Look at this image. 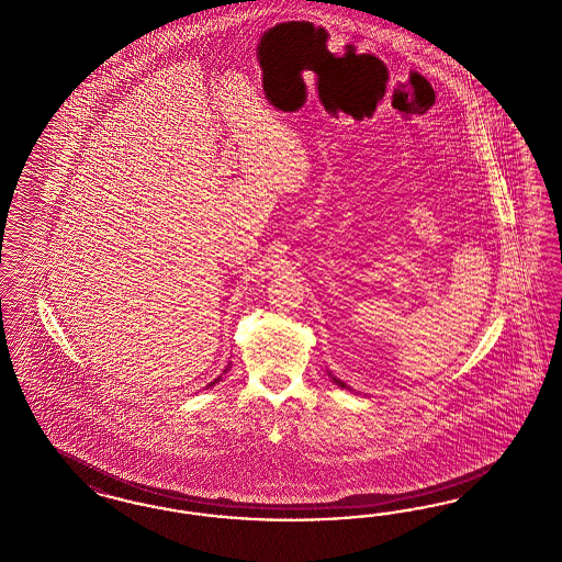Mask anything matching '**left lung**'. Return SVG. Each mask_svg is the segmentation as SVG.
<instances>
[{"label":"left lung","mask_w":562,"mask_h":562,"mask_svg":"<svg viewBox=\"0 0 562 562\" xmlns=\"http://www.w3.org/2000/svg\"><path fill=\"white\" fill-rule=\"evenodd\" d=\"M328 376H330V379H333V381L337 382V384H338V386H340V389H349V391H353V389H351V386H347V384H345V382L338 381L337 376H335V374H333V372H328Z\"/></svg>","instance_id":"left-lung-1"}]
</instances>
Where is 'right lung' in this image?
<instances>
[{
	"mask_svg": "<svg viewBox=\"0 0 562 562\" xmlns=\"http://www.w3.org/2000/svg\"><path fill=\"white\" fill-rule=\"evenodd\" d=\"M229 368H232V361H229V363H227V366H225L224 372H222V374H220V376H217V379H215V381L209 382V384H206V389H211V386H213V384H217V382L222 381V379H224V374H227V370H229Z\"/></svg>",
	"mask_w": 562,
	"mask_h": 562,
	"instance_id": "obj_1",
	"label": "right lung"
}]
</instances>
